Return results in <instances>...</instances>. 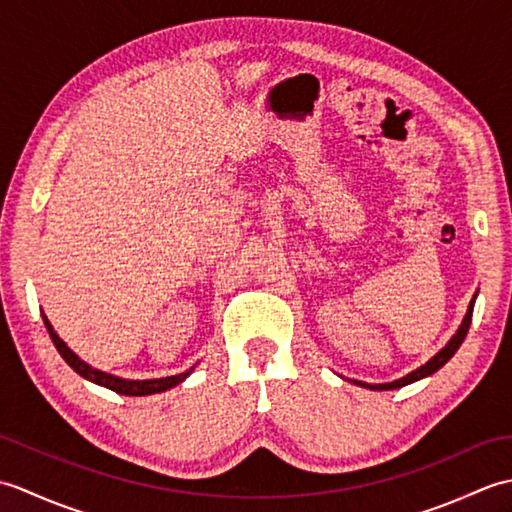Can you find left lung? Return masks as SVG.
<instances>
[{"label":"left lung","instance_id":"1","mask_svg":"<svg viewBox=\"0 0 512 512\" xmlns=\"http://www.w3.org/2000/svg\"><path fill=\"white\" fill-rule=\"evenodd\" d=\"M475 297L477 295H473V299H471V303H469V310H466V317H464V321H462V325L458 328V332H455L453 336H451V341L442 347V350L433 356V358H429L427 363L424 365H420L418 369H413L411 374H407V376H402V378H398V380H394V383H380V385H369V383H363V380H352L354 385H358V387H367V389H374V391H387V389H398V387H405V385H409V383H416V380H420V378H427V376H431V374H436L438 369L444 365V363H449V358L458 352V347L462 345V341L466 339V332H469V328H471V319H473V306H475Z\"/></svg>","mask_w":512,"mask_h":512}]
</instances>
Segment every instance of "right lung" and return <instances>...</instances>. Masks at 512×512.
I'll return each instance as SVG.
<instances>
[{"mask_svg":"<svg viewBox=\"0 0 512 512\" xmlns=\"http://www.w3.org/2000/svg\"><path fill=\"white\" fill-rule=\"evenodd\" d=\"M41 317H43V323H46V330H48V334H50V339H52L54 347H57L59 354L63 356V361L68 363V365L74 369V372L79 374V376H83L85 380H90V383H96V385H101V387L112 389V391H116V394H123V396H149V394H160V391H167V389H171V387L180 385L182 380L193 372V367H191V369H187V372L176 374V376L151 378V380H127V378L112 376V374L101 372V369H94L92 365L81 361V358L76 356V354L70 350V347L59 339V334L54 332V328L50 325L46 314H41Z\"/></svg>","mask_w":512,"mask_h":512,"instance_id":"1","label":"right lung"}]
</instances>
